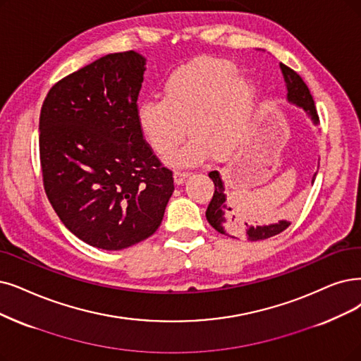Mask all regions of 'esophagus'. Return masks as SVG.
<instances>
[{
  "label": "esophagus",
  "instance_id": "esophagus-1",
  "mask_svg": "<svg viewBox=\"0 0 361 361\" xmlns=\"http://www.w3.org/2000/svg\"><path fill=\"white\" fill-rule=\"evenodd\" d=\"M173 178H175V183H176V185H182L183 180H185L186 178H188V173L176 170L175 173H173Z\"/></svg>",
  "mask_w": 361,
  "mask_h": 361
}]
</instances>
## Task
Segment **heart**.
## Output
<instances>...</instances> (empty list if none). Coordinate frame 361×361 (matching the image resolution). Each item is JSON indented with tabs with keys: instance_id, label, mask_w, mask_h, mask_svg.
<instances>
[{
	"instance_id": "heart-1",
	"label": "heart",
	"mask_w": 361,
	"mask_h": 361,
	"mask_svg": "<svg viewBox=\"0 0 361 361\" xmlns=\"http://www.w3.org/2000/svg\"><path fill=\"white\" fill-rule=\"evenodd\" d=\"M256 108L252 80L225 59H200L173 72L163 99L143 100L136 108L139 130L151 148L169 155L188 133L194 136L171 157L194 163L209 149L225 154L247 136Z\"/></svg>"
}]
</instances>
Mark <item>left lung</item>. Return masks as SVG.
<instances>
[{
  "instance_id": "left-lung-1",
  "label": "left lung",
  "mask_w": 361,
  "mask_h": 361,
  "mask_svg": "<svg viewBox=\"0 0 361 361\" xmlns=\"http://www.w3.org/2000/svg\"><path fill=\"white\" fill-rule=\"evenodd\" d=\"M281 74L286 82V90H287V102L304 109L305 114L310 117V120L314 123V126H319V115H317V109L314 105V99L304 82L293 69L280 63ZM317 171L312 176V182L315 180ZM209 178L214 183V192L213 198L206 210V218L207 222L218 231V233L228 235V237H246L249 241H259V240H267L274 235H277L290 225L289 221L281 219L276 224H268V225H250V219L247 216H243L241 210L237 209V206L231 201L228 206L226 194H225V185L221 178V173L218 170H213L209 173ZM236 210H233V207ZM250 221L249 223L244 221L242 218Z\"/></svg>"
}]
</instances>
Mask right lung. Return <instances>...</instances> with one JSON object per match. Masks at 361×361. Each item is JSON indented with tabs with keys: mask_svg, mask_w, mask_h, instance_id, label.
<instances>
[{
	"mask_svg": "<svg viewBox=\"0 0 361 361\" xmlns=\"http://www.w3.org/2000/svg\"><path fill=\"white\" fill-rule=\"evenodd\" d=\"M145 65L133 50L106 54L56 82L41 108L49 201L72 234L97 249L151 237L175 191L136 121Z\"/></svg>",
	"mask_w": 361,
	"mask_h": 361,
	"instance_id": "right-lung-1",
	"label": "right lung"
}]
</instances>
